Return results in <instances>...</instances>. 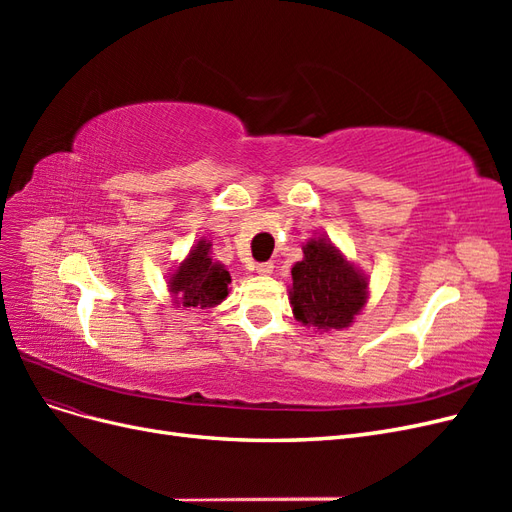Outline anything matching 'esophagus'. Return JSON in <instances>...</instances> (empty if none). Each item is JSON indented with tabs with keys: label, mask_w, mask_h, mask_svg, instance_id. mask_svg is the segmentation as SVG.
<instances>
[{
	"label": "esophagus",
	"mask_w": 512,
	"mask_h": 512,
	"mask_svg": "<svg viewBox=\"0 0 512 512\" xmlns=\"http://www.w3.org/2000/svg\"><path fill=\"white\" fill-rule=\"evenodd\" d=\"M256 273L271 275L273 273V262H260V265H256Z\"/></svg>",
	"instance_id": "1"
}]
</instances>
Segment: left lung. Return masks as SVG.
Listing matches in <instances>:
<instances>
[{"label": "left lung", "mask_w": 512, "mask_h": 512, "mask_svg": "<svg viewBox=\"0 0 512 512\" xmlns=\"http://www.w3.org/2000/svg\"><path fill=\"white\" fill-rule=\"evenodd\" d=\"M367 303V277L327 239H309L292 267L290 305L305 327L346 329Z\"/></svg>", "instance_id": "obj_1"}]
</instances>
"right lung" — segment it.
Returning <instances> with one entry per match:
<instances>
[{
  "mask_svg": "<svg viewBox=\"0 0 512 512\" xmlns=\"http://www.w3.org/2000/svg\"><path fill=\"white\" fill-rule=\"evenodd\" d=\"M230 273L211 258V243L200 239L181 265L168 275V290L179 307L209 309L228 297Z\"/></svg>",
  "mask_w": 512,
  "mask_h": 512,
  "instance_id": "add662e5",
  "label": "right lung"
}]
</instances>
